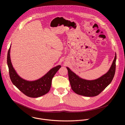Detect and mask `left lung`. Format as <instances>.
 Wrapping results in <instances>:
<instances>
[{
	"label": "left lung",
	"mask_w": 125,
	"mask_h": 125,
	"mask_svg": "<svg viewBox=\"0 0 125 125\" xmlns=\"http://www.w3.org/2000/svg\"><path fill=\"white\" fill-rule=\"evenodd\" d=\"M116 54L108 71L100 78L87 80L80 78L68 67V77L72 90L77 94L84 96H95L101 93L112 82L115 73Z\"/></svg>",
	"instance_id": "8db88e82"
}]
</instances>
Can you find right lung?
Listing matches in <instances>:
<instances>
[{
	"label": "right lung",
	"instance_id": "right-lung-1",
	"mask_svg": "<svg viewBox=\"0 0 125 125\" xmlns=\"http://www.w3.org/2000/svg\"><path fill=\"white\" fill-rule=\"evenodd\" d=\"M10 47L11 46L8 51L7 61L10 78L13 84L24 94L30 97H39L48 93L51 86L52 78L61 68V65L52 68L45 75L37 80H26L18 75L12 66L10 59Z\"/></svg>",
	"mask_w": 125,
	"mask_h": 125
}]
</instances>
